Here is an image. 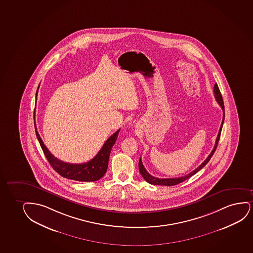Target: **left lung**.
<instances>
[{"label": "left lung", "instance_id": "obj_1", "mask_svg": "<svg viewBox=\"0 0 253 253\" xmlns=\"http://www.w3.org/2000/svg\"><path fill=\"white\" fill-rule=\"evenodd\" d=\"M214 94L216 102H218V104H219V105L221 106V109H222V111H223V118H222L221 127H220V130H219V132H218L217 137H216V140H215V144H214L213 151H211V154H210V155H209V157L205 159V162L202 163L200 166L198 167L195 170H193L192 172L188 173V174H186V175L182 176V177H179V178L159 179V178H156V177L151 175L150 173H148L146 169H145V168H144V165H143V163H142V160H141L140 158V159H139V163H138L139 172H140L141 175L143 176V178H144L148 183H150L151 185H158V186H175L177 184H179V183L185 181L186 179H189L190 177H192V175H194L195 173H198L199 170L202 169H203V168H204V167L209 163V161L211 160V157L213 156V154L214 153V151H215L216 147H217L218 142H219L220 136H221V128H222V126H223L224 119H225V110H224L223 99H222L221 91L219 90V87H218L217 84H215L214 85Z\"/></svg>", "mask_w": 253, "mask_h": 253}]
</instances>
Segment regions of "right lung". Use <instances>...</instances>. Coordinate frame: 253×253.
<instances>
[{"instance_id":"obj_1","label":"right lung","mask_w":253,"mask_h":253,"mask_svg":"<svg viewBox=\"0 0 253 253\" xmlns=\"http://www.w3.org/2000/svg\"><path fill=\"white\" fill-rule=\"evenodd\" d=\"M38 90H39V88H38ZM37 96H38V90L36 92V100H37ZM34 116H35V114H34ZM35 130L37 138L39 139V144L41 145L45 157L48 161V163H50L52 168L55 170V172H57L60 175L64 178H67V179H74L77 181H88L89 182V181L98 180L107 172L109 155H110L111 149L114 146L115 141L117 139L119 131L121 129L117 130L114 134L111 135L107 139L99 152L96 154V157L89 162L81 163V164L65 163V162L59 160L56 157H54L43 144L42 138L37 130L36 125Z\"/></svg>"}]
</instances>
